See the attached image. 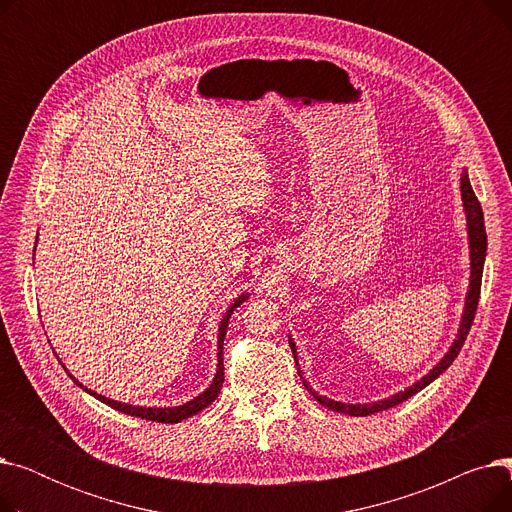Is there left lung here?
I'll list each match as a JSON object with an SVG mask.
<instances>
[{"label":"left lung","mask_w":512,"mask_h":512,"mask_svg":"<svg viewBox=\"0 0 512 512\" xmlns=\"http://www.w3.org/2000/svg\"><path fill=\"white\" fill-rule=\"evenodd\" d=\"M461 199H463V211H465V220H467V240H469V288H467V297H465V307H463V315H461V324L459 330H456V336L452 340V344L448 346V351L444 353V357L429 369L421 380H417L415 384H411L409 388L400 390L384 400H375V402H357V405H348V402H340V400H332L328 396H321L319 392H315L309 382L303 378V371L297 359V344H294L292 336H288L290 348H292V357H294V365H297V373L301 375V380L305 384V388L309 390V394L319 402V405H324L336 413H344V415H351V417H365L371 413H378V411H386L390 407L400 405V402H405L407 398H411L413 394H417L419 390H423L425 386L432 384L436 378L452 365V361L456 359V355L461 353V348L465 344V338L471 330L473 324V317L477 311V301H479V288H481V274H483V263H486V251H488V236H486V226H483V211L481 205L473 193L471 182H469V174L467 168H463L461 174Z\"/></svg>","instance_id":"1"}]
</instances>
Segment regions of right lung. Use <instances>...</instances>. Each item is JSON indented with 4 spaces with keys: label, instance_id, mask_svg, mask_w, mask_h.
Listing matches in <instances>:
<instances>
[{
    "label": "right lung",
    "instance_id": "add662e5",
    "mask_svg": "<svg viewBox=\"0 0 512 512\" xmlns=\"http://www.w3.org/2000/svg\"><path fill=\"white\" fill-rule=\"evenodd\" d=\"M249 297H251V292L238 294V297L230 303V307L226 309V313H224V317H222V321H220V326H218V367H215V375H213L211 384H209L199 396L182 402V405H176V407H141V405H130V402H120V400H114V398H107V396L97 394V392H93L91 388L80 384L64 365H62V367L66 369V373L70 375V380H72L76 386H80L87 394H91V396H95L97 400H101L103 405H107V407H112V409H116V411H120V413L132 415V417L147 419V421H157V423H180L182 419H188V417L197 415L199 411H203L205 407H209L215 398H218V394H220V390H222V384H224V338H226V330H228V321H230V315L234 313V309L240 307Z\"/></svg>",
    "mask_w": 512,
    "mask_h": 512
}]
</instances>
